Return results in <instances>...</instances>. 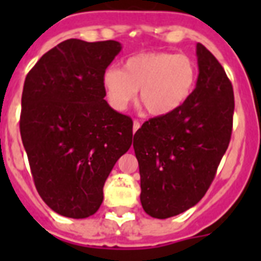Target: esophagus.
Masks as SVG:
<instances>
[{"mask_svg":"<svg viewBox=\"0 0 261 261\" xmlns=\"http://www.w3.org/2000/svg\"><path fill=\"white\" fill-rule=\"evenodd\" d=\"M139 127H141V123L138 122V120H134V123H133V133H137V130H138Z\"/></svg>","mask_w":261,"mask_h":261,"instance_id":"1","label":"esophagus"}]
</instances>
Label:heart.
<instances>
[{
  "mask_svg": "<svg viewBox=\"0 0 261 261\" xmlns=\"http://www.w3.org/2000/svg\"><path fill=\"white\" fill-rule=\"evenodd\" d=\"M196 65L186 54L145 53L131 57L122 70L108 69L102 75L107 97L115 110H124L139 90L147 112L163 118L181 108L194 92Z\"/></svg>",
  "mask_w": 261,
  "mask_h": 261,
  "instance_id": "heart-1",
  "label": "heart"
}]
</instances>
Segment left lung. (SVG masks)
Instances as JSON below:
<instances>
[{"mask_svg": "<svg viewBox=\"0 0 261 261\" xmlns=\"http://www.w3.org/2000/svg\"><path fill=\"white\" fill-rule=\"evenodd\" d=\"M196 57L198 81L186 104L173 114L149 119L134 134L141 203L153 218H171L194 207L214 180L230 142L233 87L200 43Z\"/></svg>", "mask_w": 261, "mask_h": 261, "instance_id": "left-lung-1", "label": "left lung"}]
</instances>
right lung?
Segmentation results:
<instances>
[{"mask_svg":"<svg viewBox=\"0 0 261 261\" xmlns=\"http://www.w3.org/2000/svg\"><path fill=\"white\" fill-rule=\"evenodd\" d=\"M120 50L115 40L69 39L27 74L22 145L40 198L67 218L98 210L107 177L133 142V120L104 100L102 75Z\"/></svg>","mask_w":261,"mask_h":261,"instance_id":"obj_1","label":"right lung"}]
</instances>
